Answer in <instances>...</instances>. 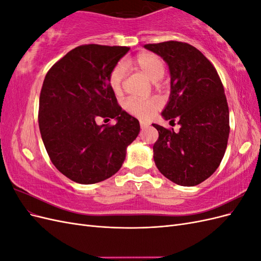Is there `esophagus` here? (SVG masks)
<instances>
[{
	"mask_svg": "<svg viewBox=\"0 0 261 261\" xmlns=\"http://www.w3.org/2000/svg\"><path fill=\"white\" fill-rule=\"evenodd\" d=\"M149 126V124H147V123H145V122H140V127L143 128V129H145V128H147Z\"/></svg>",
	"mask_w": 261,
	"mask_h": 261,
	"instance_id": "34e87169",
	"label": "esophagus"
}]
</instances>
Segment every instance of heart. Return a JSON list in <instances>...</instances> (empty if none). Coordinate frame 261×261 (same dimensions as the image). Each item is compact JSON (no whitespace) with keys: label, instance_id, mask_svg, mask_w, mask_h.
Segmentation results:
<instances>
[{"label":"heart","instance_id":"heart-1","mask_svg":"<svg viewBox=\"0 0 261 261\" xmlns=\"http://www.w3.org/2000/svg\"><path fill=\"white\" fill-rule=\"evenodd\" d=\"M124 65H135L152 83L161 81L165 74V64L160 57L150 52L139 53L133 60H126L124 63H118L112 68L109 76V83L115 93H120L122 91V84L125 75ZM159 108V101L155 99L140 100L136 98H129L125 102L126 111L134 116L141 118V120H148L154 114L155 111H158Z\"/></svg>","mask_w":261,"mask_h":261}]
</instances>
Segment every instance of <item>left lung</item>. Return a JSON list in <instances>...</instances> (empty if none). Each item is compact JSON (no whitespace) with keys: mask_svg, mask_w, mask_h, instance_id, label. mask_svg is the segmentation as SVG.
Masks as SVG:
<instances>
[{"mask_svg":"<svg viewBox=\"0 0 261 261\" xmlns=\"http://www.w3.org/2000/svg\"><path fill=\"white\" fill-rule=\"evenodd\" d=\"M144 46L168 63L171 94L162 116L180 125L175 133L152 124L159 133L154 163L173 183L198 185L219 168L227 146L230 116L222 82L212 63L191 44L165 41Z\"/></svg>","mask_w":261,"mask_h":261,"instance_id":"8db88e82","label":"left lung"}]
</instances>
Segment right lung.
<instances>
[{"label": "right lung", "mask_w": 261, "mask_h": 261, "mask_svg": "<svg viewBox=\"0 0 261 261\" xmlns=\"http://www.w3.org/2000/svg\"><path fill=\"white\" fill-rule=\"evenodd\" d=\"M127 46L84 44L49 69L39 99V128L52 163L80 184L114 175L138 136L137 118L123 111L109 83ZM115 118V125H98ZM106 123V122H105Z\"/></svg>", "instance_id": "obj_1"}]
</instances>
